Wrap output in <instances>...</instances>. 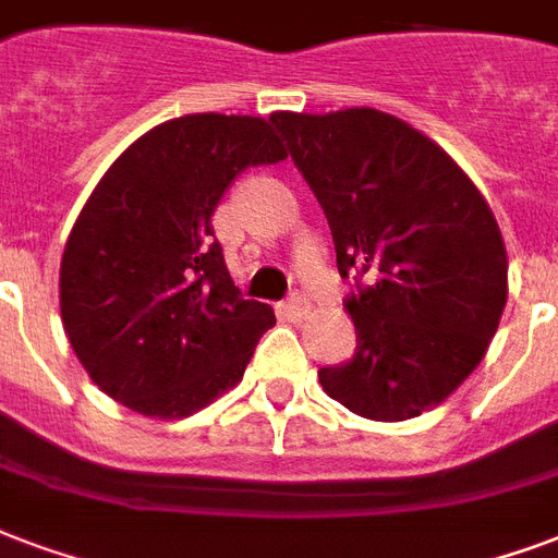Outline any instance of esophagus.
<instances>
[{
	"instance_id": "34e87169",
	"label": "esophagus",
	"mask_w": 558,
	"mask_h": 558,
	"mask_svg": "<svg viewBox=\"0 0 558 558\" xmlns=\"http://www.w3.org/2000/svg\"><path fill=\"white\" fill-rule=\"evenodd\" d=\"M282 308L291 320H303V317H308V312H312V305H308L305 294H291L288 300H284Z\"/></svg>"
}]
</instances>
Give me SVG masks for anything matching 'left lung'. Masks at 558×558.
<instances>
[{
  "mask_svg": "<svg viewBox=\"0 0 558 558\" xmlns=\"http://www.w3.org/2000/svg\"><path fill=\"white\" fill-rule=\"evenodd\" d=\"M270 123L329 220L338 274L355 282L343 300L355 353L320 367L324 391L371 421L444 403L483 362L506 305L488 203L441 146L374 108Z\"/></svg>",
  "mask_w": 558,
  "mask_h": 558,
  "instance_id": "obj_1",
  "label": "left lung"
}]
</instances>
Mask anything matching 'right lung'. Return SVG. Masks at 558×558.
<instances>
[{
  "label": "right lung",
  "instance_id": "right-lung-1",
  "mask_svg": "<svg viewBox=\"0 0 558 558\" xmlns=\"http://www.w3.org/2000/svg\"><path fill=\"white\" fill-rule=\"evenodd\" d=\"M276 161L284 149L262 117L187 114L99 179L66 238L61 320L111 400L175 421L241 383L276 317L234 288L211 217L246 167Z\"/></svg>",
  "mask_w": 558,
  "mask_h": 558
}]
</instances>
